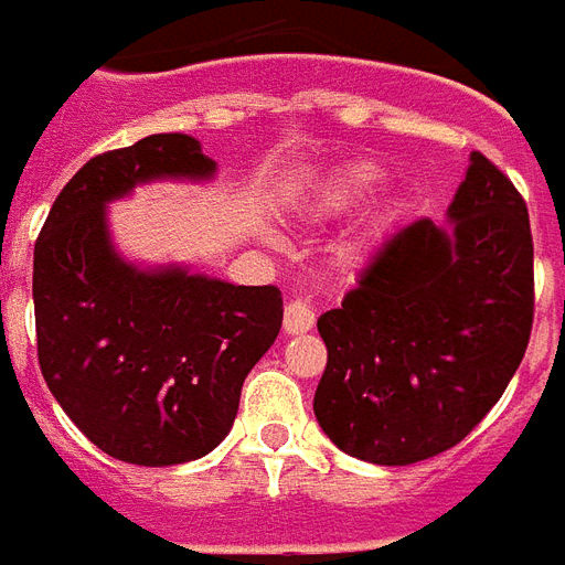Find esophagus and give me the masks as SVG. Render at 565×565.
<instances>
[{
	"label": "esophagus",
	"mask_w": 565,
	"mask_h": 565,
	"mask_svg": "<svg viewBox=\"0 0 565 565\" xmlns=\"http://www.w3.org/2000/svg\"><path fill=\"white\" fill-rule=\"evenodd\" d=\"M315 326V308L302 299H290L284 308V332L287 335H302Z\"/></svg>",
	"instance_id": "esophagus-1"
}]
</instances>
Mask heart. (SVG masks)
Returning <instances> with one entry per match:
<instances>
[{"instance_id": "obj_1", "label": "heart", "mask_w": 565, "mask_h": 565, "mask_svg": "<svg viewBox=\"0 0 565 565\" xmlns=\"http://www.w3.org/2000/svg\"><path fill=\"white\" fill-rule=\"evenodd\" d=\"M383 170L371 161H353V164H344L332 170L329 177L317 179L311 191L305 194V203L308 209H315L320 215H329V212H341L353 200H359L365 191L377 185Z\"/></svg>"}]
</instances>
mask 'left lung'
I'll return each mask as SVG.
<instances>
[{"mask_svg":"<svg viewBox=\"0 0 565 565\" xmlns=\"http://www.w3.org/2000/svg\"><path fill=\"white\" fill-rule=\"evenodd\" d=\"M449 224L413 221L317 320L315 416L359 461L404 467L461 443L521 365L533 329L527 203L482 152Z\"/></svg>","mask_w":565,"mask_h":565,"instance_id":"1","label":"left lung"}]
</instances>
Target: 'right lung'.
<instances>
[{
    "instance_id": "add662e5",
    "label": "right lung",
    "mask_w": 565,
    "mask_h": 565,
    "mask_svg": "<svg viewBox=\"0 0 565 565\" xmlns=\"http://www.w3.org/2000/svg\"><path fill=\"white\" fill-rule=\"evenodd\" d=\"M218 164L188 134L95 154L62 188L35 242L38 365L102 452L140 467L198 461L239 411L242 383L281 332L278 287H236L116 250L107 203L154 179L206 182Z\"/></svg>"
}]
</instances>
